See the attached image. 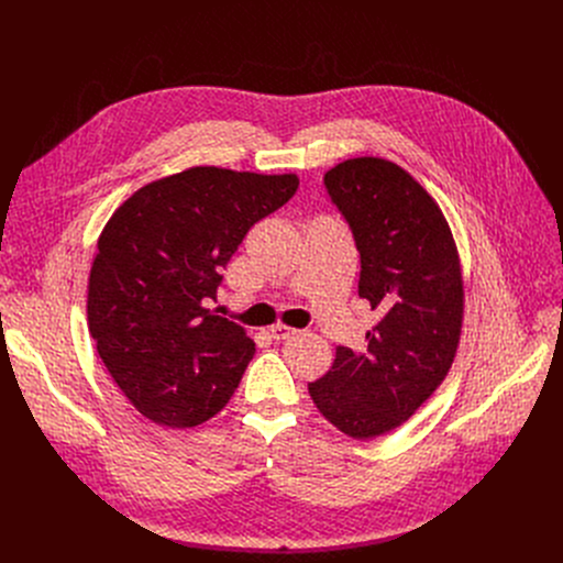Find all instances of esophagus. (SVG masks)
<instances>
[{
	"label": "esophagus",
	"mask_w": 563,
	"mask_h": 563,
	"mask_svg": "<svg viewBox=\"0 0 563 563\" xmlns=\"http://www.w3.org/2000/svg\"><path fill=\"white\" fill-rule=\"evenodd\" d=\"M272 339H276V341H285V339H291L294 334H296V330L294 328H289V325H283V323H278V325H272Z\"/></svg>",
	"instance_id": "esophagus-1"
}]
</instances>
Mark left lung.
<instances>
[{"mask_svg": "<svg viewBox=\"0 0 563 563\" xmlns=\"http://www.w3.org/2000/svg\"><path fill=\"white\" fill-rule=\"evenodd\" d=\"M325 187L361 254L358 296L380 320L363 352L336 347L309 394L334 428L369 441L404 426L448 376L465 309L461 258L437 200L391 159H345Z\"/></svg>", "mask_w": 563, "mask_h": 563, "instance_id": "1", "label": "left lung"}]
</instances>
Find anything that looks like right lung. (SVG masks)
I'll return each instance as SVG.
<instances>
[{
    "mask_svg": "<svg viewBox=\"0 0 563 563\" xmlns=\"http://www.w3.org/2000/svg\"><path fill=\"white\" fill-rule=\"evenodd\" d=\"M296 189V174L191 167L140 187L104 224L89 274V332L148 421L196 428L229 404L256 345L207 302L245 233Z\"/></svg>",
    "mask_w": 563,
    "mask_h": 563,
    "instance_id": "right-lung-1",
    "label": "right lung"
}]
</instances>
